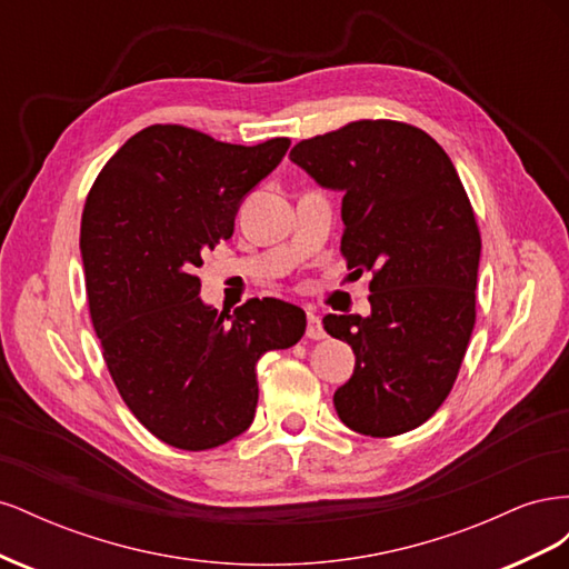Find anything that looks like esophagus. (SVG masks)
I'll list each match as a JSON object with an SVG mask.
<instances>
[{
    "label": "esophagus",
    "instance_id": "esophagus-1",
    "mask_svg": "<svg viewBox=\"0 0 569 569\" xmlns=\"http://www.w3.org/2000/svg\"><path fill=\"white\" fill-rule=\"evenodd\" d=\"M306 337L308 339H325L322 322L313 311H308V316H306Z\"/></svg>",
    "mask_w": 569,
    "mask_h": 569
}]
</instances>
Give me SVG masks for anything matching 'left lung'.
<instances>
[{"instance_id": "8db88e82", "label": "left lung", "mask_w": 569, "mask_h": 569, "mask_svg": "<svg viewBox=\"0 0 569 569\" xmlns=\"http://www.w3.org/2000/svg\"><path fill=\"white\" fill-rule=\"evenodd\" d=\"M289 159L343 194L341 253L353 272H372L368 318H322L356 353L337 416L358 435L410 432L449 396L475 327L481 239L456 166L396 120H356Z\"/></svg>"}]
</instances>
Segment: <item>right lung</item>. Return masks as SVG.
Wrapping results in <instances>:
<instances>
[{
    "instance_id": "right-lung-1",
    "label": "right lung",
    "mask_w": 569,
    "mask_h": 569,
    "mask_svg": "<svg viewBox=\"0 0 569 569\" xmlns=\"http://www.w3.org/2000/svg\"><path fill=\"white\" fill-rule=\"evenodd\" d=\"M287 149V137L242 147L151 126L113 153L84 201L80 253L109 372L132 416L176 449H216L247 432L258 358L303 337L299 306L251 299L218 313L194 274Z\"/></svg>"
}]
</instances>
